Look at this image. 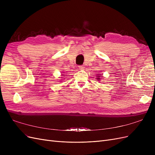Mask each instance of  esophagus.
<instances>
[{
  "label": "esophagus",
  "instance_id": "esophagus-1",
  "mask_svg": "<svg viewBox=\"0 0 155 155\" xmlns=\"http://www.w3.org/2000/svg\"><path fill=\"white\" fill-rule=\"evenodd\" d=\"M78 67H79V69H81V70H83V69H84V68H85V67H84L83 65H79Z\"/></svg>",
  "mask_w": 155,
  "mask_h": 155
}]
</instances>
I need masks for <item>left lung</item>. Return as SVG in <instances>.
Wrapping results in <instances>:
<instances>
[{
  "instance_id": "8db88e82",
  "label": "left lung",
  "mask_w": 155,
  "mask_h": 155,
  "mask_svg": "<svg viewBox=\"0 0 155 155\" xmlns=\"http://www.w3.org/2000/svg\"><path fill=\"white\" fill-rule=\"evenodd\" d=\"M97 79H100V78H99V76H98V78H97Z\"/></svg>"
}]
</instances>
